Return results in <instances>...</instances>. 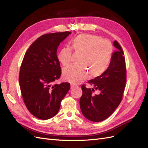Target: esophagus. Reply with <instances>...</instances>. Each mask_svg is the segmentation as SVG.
Segmentation results:
<instances>
[{"instance_id":"1","label":"esophagus","mask_w":148,"mask_h":148,"mask_svg":"<svg viewBox=\"0 0 148 148\" xmlns=\"http://www.w3.org/2000/svg\"><path fill=\"white\" fill-rule=\"evenodd\" d=\"M75 87H76V86H75V85H74V84H71V89H74V88H75Z\"/></svg>"}]
</instances>
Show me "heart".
I'll return each mask as SVG.
<instances>
[{
  "instance_id": "obj_1",
  "label": "heart",
  "mask_w": 148,
  "mask_h": 148,
  "mask_svg": "<svg viewBox=\"0 0 148 148\" xmlns=\"http://www.w3.org/2000/svg\"><path fill=\"white\" fill-rule=\"evenodd\" d=\"M71 47L79 57V65H71L64 68L62 76L68 82L79 84L87 78L88 73L91 77L104 74L111 63L113 47L111 42L89 34H81L71 40ZM69 47H64L59 51L58 59L63 66L71 63L73 51Z\"/></svg>"
}]
</instances>
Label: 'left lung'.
Returning <instances> with one entry per match:
<instances>
[{"instance_id": "8db88e82", "label": "left lung", "mask_w": 148, "mask_h": 148, "mask_svg": "<svg viewBox=\"0 0 148 148\" xmlns=\"http://www.w3.org/2000/svg\"><path fill=\"white\" fill-rule=\"evenodd\" d=\"M117 51L112 54L108 69L104 74L88 81V84L100 91L94 95V89L81 86L82 94L79 104L86 118L100 122L110 116L122 100L126 82V67L124 52L118 42L114 41Z\"/></svg>"}]
</instances>
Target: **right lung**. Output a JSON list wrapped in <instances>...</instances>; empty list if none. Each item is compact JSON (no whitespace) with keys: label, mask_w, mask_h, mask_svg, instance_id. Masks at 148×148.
Masks as SVG:
<instances>
[{"label":"right lung","mask_w":148,"mask_h":148,"mask_svg":"<svg viewBox=\"0 0 148 148\" xmlns=\"http://www.w3.org/2000/svg\"><path fill=\"white\" fill-rule=\"evenodd\" d=\"M70 34L66 31L41 36L29 47L22 60L18 77L22 96L29 112L38 119L54 116L70 89L69 82L53 84L61 75L57 49Z\"/></svg>","instance_id":"add662e5"}]
</instances>
